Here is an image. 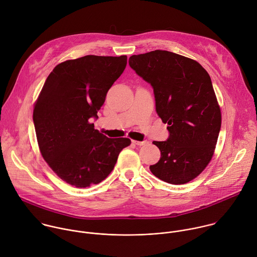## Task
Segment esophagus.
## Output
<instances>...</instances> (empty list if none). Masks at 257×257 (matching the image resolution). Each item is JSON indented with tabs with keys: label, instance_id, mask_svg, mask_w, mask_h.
I'll use <instances>...</instances> for the list:
<instances>
[{
	"label": "esophagus",
	"instance_id": "obj_1",
	"mask_svg": "<svg viewBox=\"0 0 257 257\" xmlns=\"http://www.w3.org/2000/svg\"><path fill=\"white\" fill-rule=\"evenodd\" d=\"M132 142L137 146H143L147 143V141H136V140H132Z\"/></svg>",
	"mask_w": 257,
	"mask_h": 257
}]
</instances>
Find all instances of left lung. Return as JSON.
Here are the masks:
<instances>
[{
  "instance_id": "1",
  "label": "left lung",
  "mask_w": 257,
  "mask_h": 257,
  "mask_svg": "<svg viewBox=\"0 0 257 257\" xmlns=\"http://www.w3.org/2000/svg\"><path fill=\"white\" fill-rule=\"evenodd\" d=\"M129 65L152 86L156 112L168 124V139L153 141L161 157L150 171L170 184L193 180L210 162L221 127L209 74L198 62L162 50L133 55Z\"/></svg>"
}]
</instances>
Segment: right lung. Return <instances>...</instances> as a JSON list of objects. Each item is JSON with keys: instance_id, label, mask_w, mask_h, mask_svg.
Here are the masks:
<instances>
[{"instance_id": "obj_1", "label": "right lung", "mask_w": 257, "mask_h": 257, "mask_svg": "<svg viewBox=\"0 0 257 257\" xmlns=\"http://www.w3.org/2000/svg\"><path fill=\"white\" fill-rule=\"evenodd\" d=\"M127 56L88 55L57 65L35 103L33 121L41 154L65 182L86 188L113 170L128 138H108L91 119L121 76Z\"/></svg>"}]
</instances>
